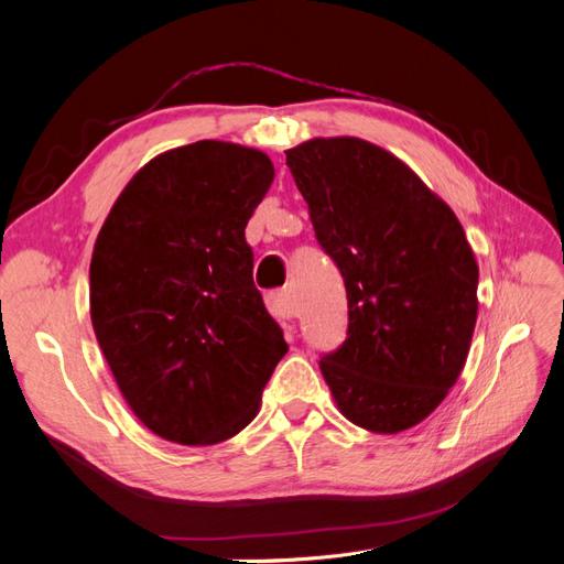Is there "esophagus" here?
Instances as JSON below:
<instances>
[{"mask_svg": "<svg viewBox=\"0 0 564 564\" xmlns=\"http://www.w3.org/2000/svg\"><path fill=\"white\" fill-rule=\"evenodd\" d=\"M265 305L268 311L275 315V317H282V319H294L299 317V308H296V301H294V294L289 292V289H278V292H272L265 296Z\"/></svg>", "mask_w": 564, "mask_h": 564, "instance_id": "obj_1", "label": "esophagus"}]
</instances>
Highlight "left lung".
I'll use <instances>...</instances> for the list:
<instances>
[{
  "label": "left lung",
  "mask_w": 564,
  "mask_h": 564,
  "mask_svg": "<svg viewBox=\"0 0 564 564\" xmlns=\"http://www.w3.org/2000/svg\"><path fill=\"white\" fill-rule=\"evenodd\" d=\"M284 155L346 282L348 338L319 360L338 412L379 435L414 429L447 398L470 350L480 272L464 226L369 141L311 139Z\"/></svg>",
  "instance_id": "8db88e82"
}]
</instances>
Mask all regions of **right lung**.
I'll return each instance as SVG.
<instances>
[{
  "label": "right lung",
  "mask_w": 564,
  "mask_h": 564,
  "mask_svg": "<svg viewBox=\"0 0 564 564\" xmlns=\"http://www.w3.org/2000/svg\"><path fill=\"white\" fill-rule=\"evenodd\" d=\"M272 178L256 148L166 150L133 174L96 237L98 346L131 412L176 445L207 447L247 429L289 350L245 240Z\"/></svg>",
  "instance_id": "right-lung-1"
}]
</instances>
